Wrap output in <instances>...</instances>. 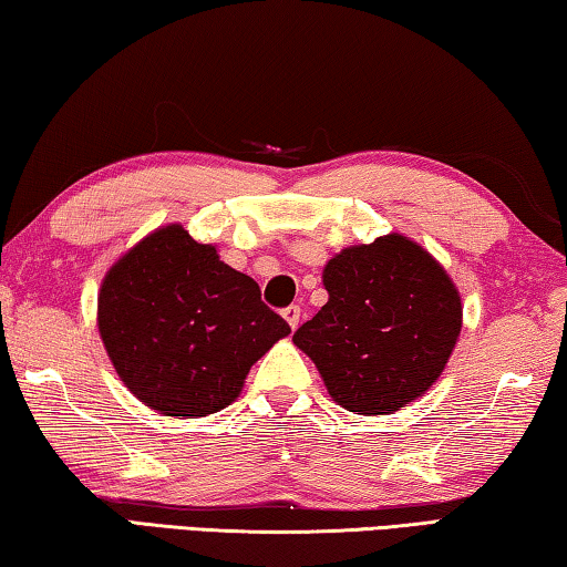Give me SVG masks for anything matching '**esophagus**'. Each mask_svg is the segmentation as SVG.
I'll return each instance as SVG.
<instances>
[{"label":"esophagus","instance_id":"34e87169","mask_svg":"<svg viewBox=\"0 0 567 567\" xmlns=\"http://www.w3.org/2000/svg\"><path fill=\"white\" fill-rule=\"evenodd\" d=\"M284 319L289 321L291 329L299 327V321H301V309H299V306H289V309H284Z\"/></svg>","mask_w":567,"mask_h":567}]
</instances>
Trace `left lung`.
I'll use <instances>...</instances> for the list:
<instances>
[{"instance_id": "1", "label": "left lung", "mask_w": 567, "mask_h": 567, "mask_svg": "<svg viewBox=\"0 0 567 567\" xmlns=\"http://www.w3.org/2000/svg\"><path fill=\"white\" fill-rule=\"evenodd\" d=\"M329 301L293 333L337 404L394 414L424 396L457 344L462 296L430 250L402 234L341 248L323 266Z\"/></svg>"}]
</instances>
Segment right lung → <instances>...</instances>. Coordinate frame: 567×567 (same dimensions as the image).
<instances>
[{"label": "right lung", "mask_w": 567, "mask_h": 567, "mask_svg": "<svg viewBox=\"0 0 567 567\" xmlns=\"http://www.w3.org/2000/svg\"><path fill=\"white\" fill-rule=\"evenodd\" d=\"M97 329L123 384L175 420L226 410L250 367L291 333L254 278L181 223L155 228L107 268Z\"/></svg>", "instance_id": "obj_1"}]
</instances>
